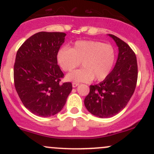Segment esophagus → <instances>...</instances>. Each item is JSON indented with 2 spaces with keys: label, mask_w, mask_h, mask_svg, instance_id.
<instances>
[{
  "label": "esophagus",
  "mask_w": 154,
  "mask_h": 154,
  "mask_svg": "<svg viewBox=\"0 0 154 154\" xmlns=\"http://www.w3.org/2000/svg\"><path fill=\"white\" fill-rule=\"evenodd\" d=\"M79 85V83L78 82H72V87L73 88H76L77 86Z\"/></svg>",
  "instance_id": "obj_1"
}]
</instances>
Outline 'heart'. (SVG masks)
<instances>
[{
  "label": "heart",
  "instance_id": "obj_1",
  "mask_svg": "<svg viewBox=\"0 0 154 154\" xmlns=\"http://www.w3.org/2000/svg\"><path fill=\"white\" fill-rule=\"evenodd\" d=\"M116 55L111 45L95 40H78L68 48L58 51L56 61L65 72H71L80 64L83 68L66 75V79L74 82H91L106 79L112 70Z\"/></svg>",
  "mask_w": 154,
  "mask_h": 154
}]
</instances>
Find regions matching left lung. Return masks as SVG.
Here are the masks:
<instances>
[{"mask_svg":"<svg viewBox=\"0 0 154 154\" xmlns=\"http://www.w3.org/2000/svg\"><path fill=\"white\" fill-rule=\"evenodd\" d=\"M119 48L114 68L97 85L90 86L84 100L90 113L100 118L115 116L127 106L135 92L137 80V63L131 48L115 35L109 34Z\"/></svg>","mask_w":154,"mask_h":154,"instance_id":"1","label":"left lung"}]
</instances>
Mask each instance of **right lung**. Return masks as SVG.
Segmentation results:
<instances>
[{
    "label": "right lung",
    "instance_id": "add662e5",
    "mask_svg": "<svg viewBox=\"0 0 154 154\" xmlns=\"http://www.w3.org/2000/svg\"><path fill=\"white\" fill-rule=\"evenodd\" d=\"M66 35L40 32L28 38L17 53L16 91L24 106L37 116L48 117L59 113L72 90L71 82H60L64 75L56 61Z\"/></svg>",
    "mask_w": 154,
    "mask_h": 154
}]
</instances>
